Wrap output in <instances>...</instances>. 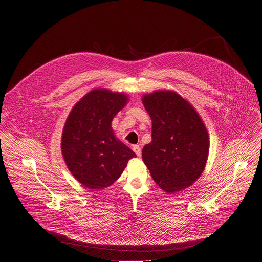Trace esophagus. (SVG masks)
Wrapping results in <instances>:
<instances>
[{
	"label": "esophagus",
	"mask_w": 262,
	"mask_h": 262,
	"mask_svg": "<svg viewBox=\"0 0 262 262\" xmlns=\"http://www.w3.org/2000/svg\"><path fill=\"white\" fill-rule=\"evenodd\" d=\"M133 150L136 152V155H137L138 157H141V156H142V150H141L140 145H134Z\"/></svg>",
	"instance_id": "esophagus-1"
}]
</instances>
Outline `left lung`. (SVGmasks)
Masks as SVG:
<instances>
[{"mask_svg": "<svg viewBox=\"0 0 262 262\" xmlns=\"http://www.w3.org/2000/svg\"><path fill=\"white\" fill-rule=\"evenodd\" d=\"M152 120L151 142L142 158L155 181L167 193L195 182L204 170L209 140L195 108L172 91H157L143 97Z\"/></svg>", "mask_w": 262, "mask_h": 262, "instance_id": "8db88e82", "label": "left lung"}]
</instances>
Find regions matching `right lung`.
I'll return each mask as SVG.
<instances>
[{"label":"right lung","mask_w":262,"mask_h":262,"mask_svg":"<svg viewBox=\"0 0 262 262\" xmlns=\"http://www.w3.org/2000/svg\"><path fill=\"white\" fill-rule=\"evenodd\" d=\"M127 96L105 89L86 94L71 110L62 134V154L84 186L99 190L114 183L136 154L114 136L112 120Z\"/></svg>","instance_id":"1"}]
</instances>
